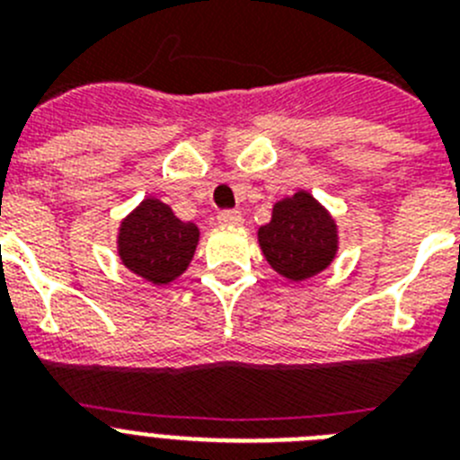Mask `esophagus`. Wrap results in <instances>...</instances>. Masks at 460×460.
Instances as JSON below:
<instances>
[{"mask_svg":"<svg viewBox=\"0 0 460 460\" xmlns=\"http://www.w3.org/2000/svg\"><path fill=\"white\" fill-rule=\"evenodd\" d=\"M242 221H243L242 211H237V209L218 211V223H223V226H239Z\"/></svg>","mask_w":460,"mask_h":460,"instance_id":"1","label":"esophagus"}]
</instances>
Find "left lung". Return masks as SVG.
I'll return each instance as SVG.
<instances>
[{
    "mask_svg": "<svg viewBox=\"0 0 460 460\" xmlns=\"http://www.w3.org/2000/svg\"><path fill=\"white\" fill-rule=\"evenodd\" d=\"M267 262L290 280L320 274L336 255V223L311 193L299 190L274 205L258 233Z\"/></svg>",
    "mask_w": 460,
    "mask_h": 460,
    "instance_id": "obj_1",
    "label": "left lung"
}]
</instances>
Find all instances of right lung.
I'll list each match as a JSON object with an SVG mask.
<instances>
[{"label": "right lung", "instance_id": "add662e5", "mask_svg": "<svg viewBox=\"0 0 460 460\" xmlns=\"http://www.w3.org/2000/svg\"><path fill=\"white\" fill-rule=\"evenodd\" d=\"M198 227L174 217L161 200L147 198L119 227V258L154 286L174 280L193 260Z\"/></svg>", "mask_w": 460, "mask_h": 460}]
</instances>
